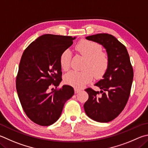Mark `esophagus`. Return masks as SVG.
<instances>
[{"label": "esophagus", "instance_id": "1", "mask_svg": "<svg viewBox=\"0 0 148 148\" xmlns=\"http://www.w3.org/2000/svg\"><path fill=\"white\" fill-rule=\"evenodd\" d=\"M80 91H81V90H80L79 88H74V92L76 93V94L79 92Z\"/></svg>", "mask_w": 148, "mask_h": 148}]
</instances>
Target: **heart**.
Instances as JSON below:
<instances>
[{
	"label": "heart",
	"instance_id": "b5f03b06",
	"mask_svg": "<svg viewBox=\"0 0 148 148\" xmlns=\"http://www.w3.org/2000/svg\"><path fill=\"white\" fill-rule=\"evenodd\" d=\"M76 50L85 59L82 72L71 71L65 74L64 81L66 84L76 88L83 87L90 82L93 76L96 77L103 76L109 65V59L107 53L102 52L101 47L97 42L82 40L76 45ZM71 53L65 50L61 53L60 66L64 71H69L71 66Z\"/></svg>",
	"mask_w": 148,
	"mask_h": 148
}]
</instances>
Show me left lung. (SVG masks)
I'll list each match as a JSON object with an SVG mask.
<instances>
[{
  "label": "left lung",
  "mask_w": 148,
  "mask_h": 148,
  "mask_svg": "<svg viewBox=\"0 0 148 148\" xmlns=\"http://www.w3.org/2000/svg\"><path fill=\"white\" fill-rule=\"evenodd\" d=\"M86 39L102 45L109 59V65L103 79L95 83L100 88L85 89L88 95L84 109L90 119L99 122L114 120L124 109L130 95L133 69L125 47L116 37L108 34L86 37Z\"/></svg>",
  "instance_id": "obj_1"
}]
</instances>
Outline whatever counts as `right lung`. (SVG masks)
Wrapping results in <instances>:
<instances>
[{
  "label": "right lung",
  "mask_w": 148,
  "mask_h": 148,
  "mask_svg": "<svg viewBox=\"0 0 148 148\" xmlns=\"http://www.w3.org/2000/svg\"><path fill=\"white\" fill-rule=\"evenodd\" d=\"M76 37L45 34L26 48L21 57L16 78V88L27 116L37 124L48 126L60 117L65 102L74 94L71 86L48 92L52 85H60L62 72L61 53Z\"/></svg>",
  "instance_id": "right-lung-1"
}]
</instances>
